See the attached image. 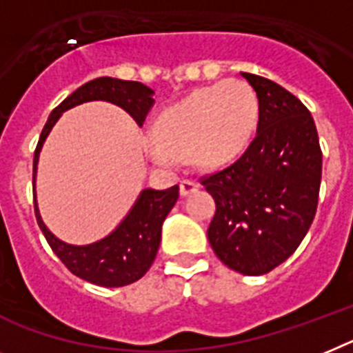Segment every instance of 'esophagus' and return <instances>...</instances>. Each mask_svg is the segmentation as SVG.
Instances as JSON below:
<instances>
[{"label": "esophagus", "instance_id": "1", "mask_svg": "<svg viewBox=\"0 0 353 353\" xmlns=\"http://www.w3.org/2000/svg\"><path fill=\"white\" fill-rule=\"evenodd\" d=\"M197 190H199V185L194 181H188V179L181 181V185H179V194H181V197H186V195L194 194Z\"/></svg>", "mask_w": 353, "mask_h": 353}]
</instances>
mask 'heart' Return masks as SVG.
<instances>
[{"instance_id":"b5f03b06","label":"heart","mask_w":353,"mask_h":353,"mask_svg":"<svg viewBox=\"0 0 353 353\" xmlns=\"http://www.w3.org/2000/svg\"><path fill=\"white\" fill-rule=\"evenodd\" d=\"M260 102L250 84L224 81L201 88L165 109L154 123L150 158L170 168L192 154L195 165L219 168L235 161L253 140Z\"/></svg>"}]
</instances>
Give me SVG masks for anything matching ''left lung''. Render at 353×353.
Wrapping results in <instances>:
<instances>
[{"instance_id":"obj_1","label":"left lung","mask_w":353,"mask_h":353,"mask_svg":"<svg viewBox=\"0 0 353 353\" xmlns=\"http://www.w3.org/2000/svg\"><path fill=\"white\" fill-rule=\"evenodd\" d=\"M260 102L256 136L241 158L203 185L217 210L208 241L221 262L265 274L296 251L318 208L321 149L316 123L276 82L241 73Z\"/></svg>"}]
</instances>
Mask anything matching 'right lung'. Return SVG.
I'll list each match as a JSON object with an SVG mask.
<instances>
[{"instance_id":"add662e5","label":"right lung","mask_w":353,"mask_h":353,"mask_svg":"<svg viewBox=\"0 0 353 353\" xmlns=\"http://www.w3.org/2000/svg\"><path fill=\"white\" fill-rule=\"evenodd\" d=\"M154 90L141 82L120 81L112 77H100L94 81L85 82L79 90L62 100L53 109L48 121L41 132L39 143L34 154V206L35 217L41 232L46 236L50 248L57 254L61 262L70 269L75 276L85 282L100 287H123L136 282L149 271L161 242L163 222L174 208L179 197V186H170L167 190H154L143 188L136 197L134 204L127 215L120 221L111 233L102 236L100 241L91 244H68L53 235L44 224L37 206V194H35V179H37V165L39 154L46 138L52 132L53 125L57 123L62 112L73 109L85 102L114 103L125 112H129L138 125H143L145 117L150 111L156 100Z\"/></svg>"}]
</instances>
